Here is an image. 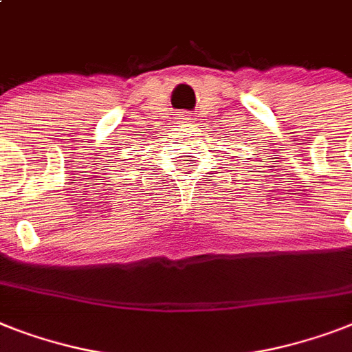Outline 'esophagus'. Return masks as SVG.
<instances>
[{
  "label": "esophagus",
  "instance_id": "esophagus-1",
  "mask_svg": "<svg viewBox=\"0 0 352 352\" xmlns=\"http://www.w3.org/2000/svg\"><path fill=\"white\" fill-rule=\"evenodd\" d=\"M179 119H182V121H190V117H188V116H182V117H179Z\"/></svg>",
  "mask_w": 352,
  "mask_h": 352
}]
</instances>
